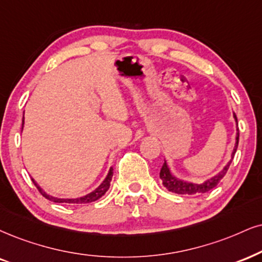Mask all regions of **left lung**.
<instances>
[{"label":"left lung","mask_w":262,"mask_h":262,"mask_svg":"<svg viewBox=\"0 0 262 262\" xmlns=\"http://www.w3.org/2000/svg\"><path fill=\"white\" fill-rule=\"evenodd\" d=\"M233 116H234L235 122H237V116H235V114H233ZM238 142H239V130L237 128V137H235L234 149H233V151H232V159H233L235 150H237ZM232 159L228 161L227 165H226L224 169H222L220 172L217 173V175L211 177V179L206 180L205 182L200 183V185H198V183L186 182V181L176 179L175 176L171 175L170 169H169V166H167L166 161H164L163 166H161L160 179H161V181H163L164 187H166L167 190H170V192H173V193H177V194H198V193H205V192H209V190H211L212 188H215V187L219 185V182L224 179L226 172H227L228 167H230V165H231Z\"/></svg>","instance_id":"1"}]
</instances>
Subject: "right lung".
<instances>
[{"instance_id": "1", "label": "right lung", "mask_w": 262, "mask_h": 262, "mask_svg": "<svg viewBox=\"0 0 262 262\" xmlns=\"http://www.w3.org/2000/svg\"><path fill=\"white\" fill-rule=\"evenodd\" d=\"M23 126H24V119H23V124H21V130H23ZM112 177H113V167L109 169V172L106 177L104 179V181L99 185L97 188L93 190V192L89 193V194L83 195V196H80V198H73V199H64V198H56V196H52L50 194H47L46 192H43L42 188L40 186L37 185L36 182H35L34 179L32 180V182H34V185L36 186V188L38 189V192L41 193L42 195L45 196V198L51 200V202H54V203H68V204H86V203H91V202H95V200L99 199L101 196H103L105 194L106 190L109 189V186H111V181H112Z\"/></svg>"}]
</instances>
